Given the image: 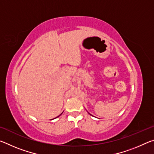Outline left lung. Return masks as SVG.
Segmentation results:
<instances>
[{
	"mask_svg": "<svg viewBox=\"0 0 154 154\" xmlns=\"http://www.w3.org/2000/svg\"><path fill=\"white\" fill-rule=\"evenodd\" d=\"M89 114H90V113H89Z\"/></svg>",
	"mask_w": 154,
	"mask_h": 154,
	"instance_id": "obj_1",
	"label": "left lung"
}]
</instances>
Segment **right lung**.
Returning a JSON list of instances; mask_svg holds the SVG:
<instances>
[{
	"label": "right lung",
	"mask_w": 154,
	"mask_h": 154,
	"mask_svg": "<svg viewBox=\"0 0 154 154\" xmlns=\"http://www.w3.org/2000/svg\"><path fill=\"white\" fill-rule=\"evenodd\" d=\"M62 113H61V114H60V116H58V117H56V118H58V117H59V116H61V115H62Z\"/></svg>",
	"instance_id": "add662e5"
}]
</instances>
